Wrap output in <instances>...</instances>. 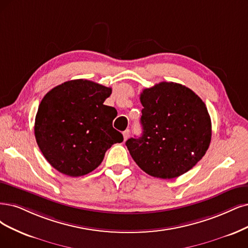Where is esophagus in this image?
<instances>
[{"label":"esophagus","instance_id":"1","mask_svg":"<svg viewBox=\"0 0 248 248\" xmlns=\"http://www.w3.org/2000/svg\"><path fill=\"white\" fill-rule=\"evenodd\" d=\"M123 135H124V140L125 141L127 138H129V136H130V130L124 131V132L123 133Z\"/></svg>","mask_w":248,"mask_h":248}]
</instances>
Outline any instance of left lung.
I'll list each match as a JSON object with an SVG mask.
<instances>
[{"mask_svg":"<svg viewBox=\"0 0 248 248\" xmlns=\"http://www.w3.org/2000/svg\"><path fill=\"white\" fill-rule=\"evenodd\" d=\"M140 138L125 142L133 159L146 173L173 179L204 156L212 140V122L204 102L177 82L162 81L143 90Z\"/></svg>","mask_w":248,"mask_h":248,"instance_id":"left-lung-1","label":"left lung"}]
</instances>
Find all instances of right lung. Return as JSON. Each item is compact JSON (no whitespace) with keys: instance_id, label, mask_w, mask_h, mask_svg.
I'll use <instances>...</instances> for the list:
<instances>
[{"instance_id":"obj_1","label":"right lung","mask_w":248,"mask_h":248,"mask_svg":"<svg viewBox=\"0 0 248 248\" xmlns=\"http://www.w3.org/2000/svg\"><path fill=\"white\" fill-rule=\"evenodd\" d=\"M111 88L73 79L45 95L35 115L34 136L45 158L64 175L80 177L102 162L123 135L112 126L117 112L104 101Z\"/></svg>"}]
</instances>
